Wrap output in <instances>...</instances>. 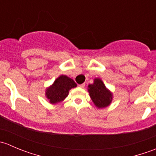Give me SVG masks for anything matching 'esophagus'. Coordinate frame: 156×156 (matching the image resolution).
<instances>
[{
	"instance_id": "1",
	"label": "esophagus",
	"mask_w": 156,
	"mask_h": 156,
	"mask_svg": "<svg viewBox=\"0 0 156 156\" xmlns=\"http://www.w3.org/2000/svg\"><path fill=\"white\" fill-rule=\"evenodd\" d=\"M84 86H85V84H79V85H78V87H81V88H84Z\"/></svg>"
}]
</instances>
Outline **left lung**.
<instances>
[{
  "mask_svg": "<svg viewBox=\"0 0 156 156\" xmlns=\"http://www.w3.org/2000/svg\"><path fill=\"white\" fill-rule=\"evenodd\" d=\"M88 92L93 103L98 108L109 106L112 101V94L100 78H95L94 83L88 85Z\"/></svg>",
  "mask_w": 156,
  "mask_h": 156,
  "instance_id": "obj_1",
  "label": "left lung"
}]
</instances>
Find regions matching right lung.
I'll return each mask as SVG.
<instances>
[{
	"label": "right lung",
	"instance_id": "right-lung-1",
	"mask_svg": "<svg viewBox=\"0 0 156 156\" xmlns=\"http://www.w3.org/2000/svg\"><path fill=\"white\" fill-rule=\"evenodd\" d=\"M77 87V84L72 78L66 75L58 77L53 84L46 89L45 95L51 104L62 102L69 95V91L72 88Z\"/></svg>",
	"mask_w": 156,
	"mask_h": 156
}]
</instances>
